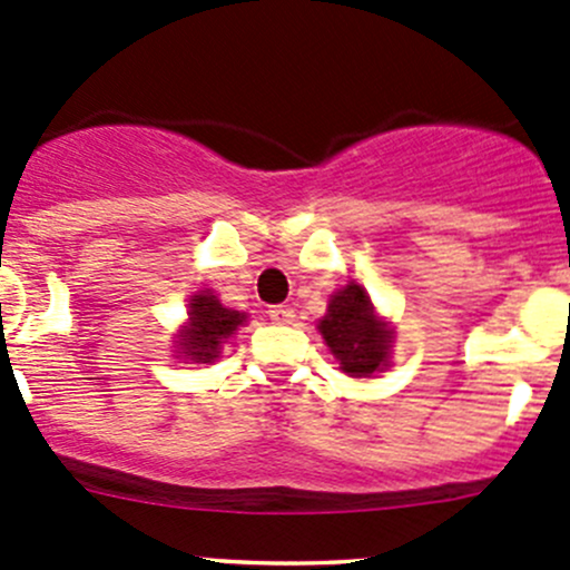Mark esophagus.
<instances>
[{"mask_svg": "<svg viewBox=\"0 0 570 570\" xmlns=\"http://www.w3.org/2000/svg\"><path fill=\"white\" fill-rule=\"evenodd\" d=\"M267 314L275 325H289V322L295 320V311H292L289 305H269Z\"/></svg>", "mask_w": 570, "mask_h": 570, "instance_id": "1", "label": "esophagus"}]
</instances>
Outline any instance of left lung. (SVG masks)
<instances>
[{"label": "left lung", "instance_id": "1", "mask_svg": "<svg viewBox=\"0 0 570 570\" xmlns=\"http://www.w3.org/2000/svg\"><path fill=\"white\" fill-rule=\"evenodd\" d=\"M320 333L325 335L327 346L346 374L368 376L387 363L391 331H385V325L374 316V305L363 286L346 284L335 292L327 305V316L320 322Z\"/></svg>", "mask_w": 570, "mask_h": 570}]
</instances>
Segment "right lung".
Returning a JSON list of instances; mask_svg holds the SVG:
<instances>
[{
  "label": "right lung",
  "mask_w": 570,
  "mask_h": 570,
  "mask_svg": "<svg viewBox=\"0 0 570 570\" xmlns=\"http://www.w3.org/2000/svg\"><path fill=\"white\" fill-rule=\"evenodd\" d=\"M245 322V314L224 308L215 301L213 292H199L190 301V325L179 335V350L183 357L196 363H209L218 357V346L229 338Z\"/></svg>",
  "instance_id": "1"
}]
</instances>
